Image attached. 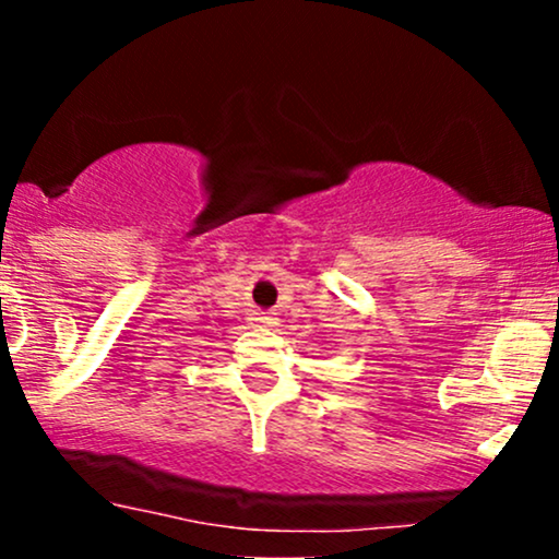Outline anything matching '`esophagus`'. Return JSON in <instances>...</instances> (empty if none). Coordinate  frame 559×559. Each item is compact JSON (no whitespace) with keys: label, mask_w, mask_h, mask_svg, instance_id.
I'll list each match as a JSON object with an SVG mask.
<instances>
[{"label":"esophagus","mask_w":559,"mask_h":559,"mask_svg":"<svg viewBox=\"0 0 559 559\" xmlns=\"http://www.w3.org/2000/svg\"><path fill=\"white\" fill-rule=\"evenodd\" d=\"M252 320L254 325H271V323H275V318H273V312H252Z\"/></svg>","instance_id":"esophagus-1"}]
</instances>
